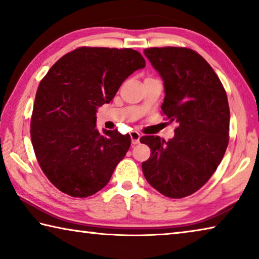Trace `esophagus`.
Instances as JSON below:
<instances>
[{"instance_id":"obj_1","label":"esophagus","mask_w":259,"mask_h":259,"mask_svg":"<svg viewBox=\"0 0 259 259\" xmlns=\"http://www.w3.org/2000/svg\"><path fill=\"white\" fill-rule=\"evenodd\" d=\"M130 138H131V143H133L134 145H137V144H139L140 134L137 133V131H131V133H130Z\"/></svg>"}]
</instances>
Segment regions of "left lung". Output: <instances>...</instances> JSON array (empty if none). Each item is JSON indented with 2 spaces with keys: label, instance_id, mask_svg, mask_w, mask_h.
<instances>
[{
  "label": "left lung",
  "instance_id": "1",
  "mask_svg": "<svg viewBox=\"0 0 259 259\" xmlns=\"http://www.w3.org/2000/svg\"><path fill=\"white\" fill-rule=\"evenodd\" d=\"M144 54L163 81L162 112L179 125L168 142L159 136L140 138L152 151L143 162V172L161 194L181 199L200 190L225 154L227 96L217 74L195 51L166 47L145 49Z\"/></svg>",
  "mask_w": 259,
  "mask_h": 259
}]
</instances>
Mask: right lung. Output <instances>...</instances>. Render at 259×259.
Masks as SVG:
<instances>
[{
  "label": "right lung",
  "mask_w": 259,
  "mask_h": 259,
  "mask_svg": "<svg viewBox=\"0 0 259 259\" xmlns=\"http://www.w3.org/2000/svg\"><path fill=\"white\" fill-rule=\"evenodd\" d=\"M144 67L136 50L84 47L61 57L41 81L30 138L42 171L59 191L87 198L107 185L131 138L116 129L100 134L96 113Z\"/></svg>",
  "instance_id": "right-lung-1"
}]
</instances>
